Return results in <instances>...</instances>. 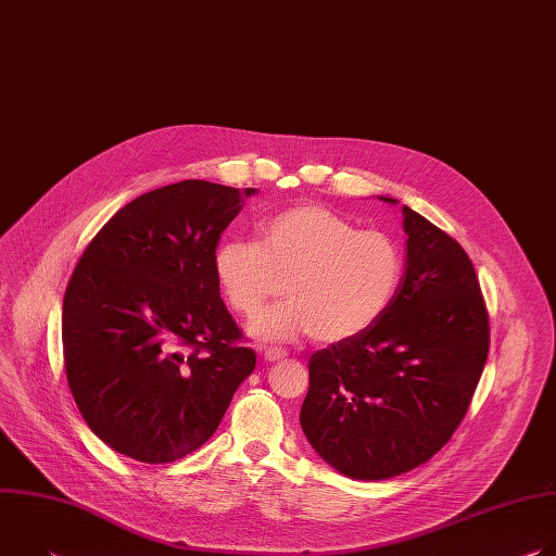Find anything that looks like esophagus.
Listing matches in <instances>:
<instances>
[{
  "mask_svg": "<svg viewBox=\"0 0 556 556\" xmlns=\"http://www.w3.org/2000/svg\"><path fill=\"white\" fill-rule=\"evenodd\" d=\"M281 358H286V352L281 348H266L264 350V361L275 363V361H281Z\"/></svg>",
  "mask_w": 556,
  "mask_h": 556,
  "instance_id": "obj_1",
  "label": "esophagus"
}]
</instances>
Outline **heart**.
Instances as JSON below:
<instances>
[{"label":"heart","mask_w":556,"mask_h":556,"mask_svg":"<svg viewBox=\"0 0 556 556\" xmlns=\"http://www.w3.org/2000/svg\"><path fill=\"white\" fill-rule=\"evenodd\" d=\"M215 279L226 303L242 316L270 299L251 326L264 341L309 332L341 343L367 332L389 309L405 275V255L391 235L358 230L321 204H299L262 224V244L226 240L215 251Z\"/></svg>","instance_id":"heart-1"}]
</instances>
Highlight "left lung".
Here are the masks:
<instances>
[{
  "label": "left lung",
  "mask_w": 556,
  "mask_h": 556,
  "mask_svg": "<svg viewBox=\"0 0 556 556\" xmlns=\"http://www.w3.org/2000/svg\"><path fill=\"white\" fill-rule=\"evenodd\" d=\"M403 217L399 292L367 332L312 354L299 416L312 448L363 482L431 459L466 416L489 356V312L472 262L420 213L403 206Z\"/></svg>",
  "instance_id": "8db88e82"
}]
</instances>
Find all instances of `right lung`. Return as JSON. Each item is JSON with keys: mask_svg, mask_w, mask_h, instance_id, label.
I'll return each mask as SVG.
<instances>
[{"mask_svg": "<svg viewBox=\"0 0 556 556\" xmlns=\"http://www.w3.org/2000/svg\"><path fill=\"white\" fill-rule=\"evenodd\" d=\"M257 189L182 180L125 204L63 296L70 391L88 427L147 464L176 462L219 427L255 369L215 279L224 228Z\"/></svg>", "mask_w": 556, "mask_h": 556, "instance_id": "1", "label": "right lung"}]
</instances>
